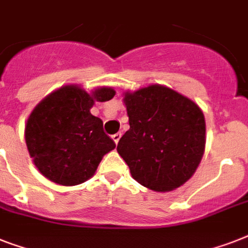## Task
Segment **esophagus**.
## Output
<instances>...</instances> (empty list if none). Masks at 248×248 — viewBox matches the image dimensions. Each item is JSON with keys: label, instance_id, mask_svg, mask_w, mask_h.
<instances>
[{"label": "esophagus", "instance_id": "1", "mask_svg": "<svg viewBox=\"0 0 248 248\" xmlns=\"http://www.w3.org/2000/svg\"><path fill=\"white\" fill-rule=\"evenodd\" d=\"M121 136H122V134H121V132H117V134H114V135L112 136L113 140H114V143L118 144V141H120V139H121Z\"/></svg>", "mask_w": 248, "mask_h": 248}]
</instances>
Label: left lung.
<instances>
[{"instance_id": "obj_1", "label": "left lung", "mask_w": 248, "mask_h": 248, "mask_svg": "<svg viewBox=\"0 0 248 248\" xmlns=\"http://www.w3.org/2000/svg\"><path fill=\"white\" fill-rule=\"evenodd\" d=\"M124 101L130 130L117 151L132 177L157 192L179 188L203 155L206 124L200 107L159 85L126 93Z\"/></svg>"}]
</instances>
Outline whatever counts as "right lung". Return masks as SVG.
Segmentation results:
<instances>
[{
    "label": "right lung",
    "instance_id": "obj_1",
    "mask_svg": "<svg viewBox=\"0 0 248 248\" xmlns=\"http://www.w3.org/2000/svg\"><path fill=\"white\" fill-rule=\"evenodd\" d=\"M113 96L114 90L108 87L89 95L78 86H64L37 105L25 126V143L44 176L60 185L81 184L93 176L116 143L90 108L95 100Z\"/></svg>",
    "mask_w": 248,
    "mask_h": 248
}]
</instances>
